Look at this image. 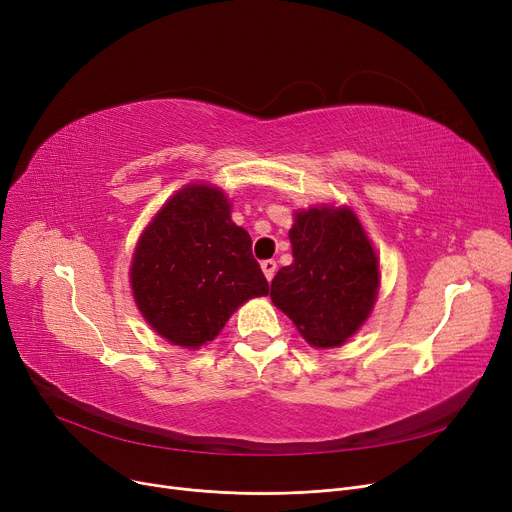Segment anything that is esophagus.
<instances>
[{
    "instance_id": "obj_1",
    "label": "esophagus",
    "mask_w": 512,
    "mask_h": 512,
    "mask_svg": "<svg viewBox=\"0 0 512 512\" xmlns=\"http://www.w3.org/2000/svg\"><path fill=\"white\" fill-rule=\"evenodd\" d=\"M276 267H278V263L274 261V259H265V261H261V270H263V274H265V278L267 280H274V276H276Z\"/></svg>"
}]
</instances>
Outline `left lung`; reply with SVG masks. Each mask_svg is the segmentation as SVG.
<instances>
[{
  "label": "left lung",
  "instance_id": "8db88e82",
  "mask_svg": "<svg viewBox=\"0 0 512 512\" xmlns=\"http://www.w3.org/2000/svg\"><path fill=\"white\" fill-rule=\"evenodd\" d=\"M288 232L294 261L272 280L270 297L313 346H338L367 319L378 290V257L346 209L313 207Z\"/></svg>",
  "mask_w": 512,
  "mask_h": 512
}]
</instances>
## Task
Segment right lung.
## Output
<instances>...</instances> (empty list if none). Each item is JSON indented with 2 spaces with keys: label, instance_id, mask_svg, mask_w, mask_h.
<instances>
[{
  "label": "right lung",
  "instance_id": "add662e5",
  "mask_svg": "<svg viewBox=\"0 0 512 512\" xmlns=\"http://www.w3.org/2000/svg\"><path fill=\"white\" fill-rule=\"evenodd\" d=\"M130 282L151 328L186 348L213 340L238 305L270 292L249 232L230 220L222 191L201 184L182 188L155 215Z\"/></svg>",
  "mask_w": 512,
  "mask_h": 512
}]
</instances>
